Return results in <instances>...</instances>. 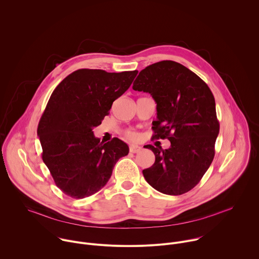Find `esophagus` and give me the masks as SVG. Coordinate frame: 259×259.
I'll return each instance as SVG.
<instances>
[{"mask_svg":"<svg viewBox=\"0 0 259 259\" xmlns=\"http://www.w3.org/2000/svg\"><path fill=\"white\" fill-rule=\"evenodd\" d=\"M141 150H142V147H140L138 145H131L130 146V152L131 153H139V152H141Z\"/></svg>","mask_w":259,"mask_h":259,"instance_id":"esophagus-1","label":"esophagus"}]
</instances>
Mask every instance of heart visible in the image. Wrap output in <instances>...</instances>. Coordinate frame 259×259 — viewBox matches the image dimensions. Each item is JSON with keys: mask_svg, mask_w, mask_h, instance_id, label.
I'll use <instances>...</instances> for the list:
<instances>
[{"mask_svg": "<svg viewBox=\"0 0 259 259\" xmlns=\"http://www.w3.org/2000/svg\"><path fill=\"white\" fill-rule=\"evenodd\" d=\"M125 137H126V139L133 141V140L138 139V134L136 132H134V131H127L125 133Z\"/></svg>", "mask_w": 259, "mask_h": 259, "instance_id": "b5f03b06", "label": "heart"}]
</instances>
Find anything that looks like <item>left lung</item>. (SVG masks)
Segmentation results:
<instances>
[{"label":"left lung","mask_w":259,"mask_h":259,"mask_svg":"<svg viewBox=\"0 0 259 259\" xmlns=\"http://www.w3.org/2000/svg\"><path fill=\"white\" fill-rule=\"evenodd\" d=\"M133 89L151 94L157 103L153 138H167L171 143L165 150L147 145L155 154V163L143 170L146 181L164 194L189 191L200 181L214 156L220 124L211 91L196 74L173 61L142 70Z\"/></svg>","instance_id":"1"}]
</instances>
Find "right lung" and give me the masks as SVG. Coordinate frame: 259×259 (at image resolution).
<instances>
[{
  "instance_id": "right-lung-1",
  "label": "right lung",
  "mask_w": 259,
  "mask_h": 259,
  "mask_svg": "<svg viewBox=\"0 0 259 259\" xmlns=\"http://www.w3.org/2000/svg\"><path fill=\"white\" fill-rule=\"evenodd\" d=\"M138 71L107 73L81 69L53 92L39 120L42 160L57 186L80 199L99 191L109 180L128 146L114 138L103 143L93 128L101 124L112 103L132 85Z\"/></svg>"
}]
</instances>
